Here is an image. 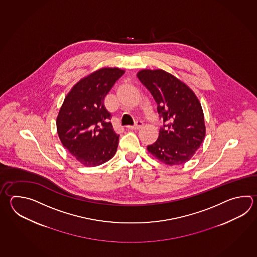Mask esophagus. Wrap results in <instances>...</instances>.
Returning a JSON list of instances; mask_svg holds the SVG:
<instances>
[{
  "label": "esophagus",
  "instance_id": "esophagus-1",
  "mask_svg": "<svg viewBox=\"0 0 257 257\" xmlns=\"http://www.w3.org/2000/svg\"><path fill=\"white\" fill-rule=\"evenodd\" d=\"M143 121L141 120H137V122H136V124L135 125H129L127 126V128L128 129H131V130H137V129H140L142 126H143Z\"/></svg>",
  "mask_w": 257,
  "mask_h": 257
}]
</instances>
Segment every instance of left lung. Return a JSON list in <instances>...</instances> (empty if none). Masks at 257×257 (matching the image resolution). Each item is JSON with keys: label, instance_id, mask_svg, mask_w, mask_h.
<instances>
[{"label": "left lung", "instance_id": "8db88e82", "mask_svg": "<svg viewBox=\"0 0 257 257\" xmlns=\"http://www.w3.org/2000/svg\"><path fill=\"white\" fill-rule=\"evenodd\" d=\"M137 77L151 92L164 120L157 141L147 147L148 152L169 166L189 161L206 134L199 99L186 84L162 69H143Z\"/></svg>", "mask_w": 257, "mask_h": 257}]
</instances>
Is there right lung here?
Listing matches in <instances>:
<instances>
[{
	"label": "right lung",
	"instance_id": "right-lung-1",
	"mask_svg": "<svg viewBox=\"0 0 257 257\" xmlns=\"http://www.w3.org/2000/svg\"><path fill=\"white\" fill-rule=\"evenodd\" d=\"M124 73L118 68H103L75 84L57 118L63 147L86 167H97L115 155L119 136L110 123L104 98Z\"/></svg>",
	"mask_w": 257,
	"mask_h": 257
}]
</instances>
